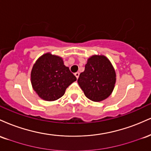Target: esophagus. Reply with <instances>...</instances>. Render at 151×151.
<instances>
[{
	"label": "esophagus",
	"mask_w": 151,
	"mask_h": 151,
	"mask_svg": "<svg viewBox=\"0 0 151 151\" xmlns=\"http://www.w3.org/2000/svg\"><path fill=\"white\" fill-rule=\"evenodd\" d=\"M74 75H75V77H77V79H78V78H79V72H76V73L74 74Z\"/></svg>",
	"instance_id": "34e87169"
}]
</instances>
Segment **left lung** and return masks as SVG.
<instances>
[{
  "instance_id": "obj_1",
  "label": "left lung",
  "mask_w": 151,
  "mask_h": 151,
  "mask_svg": "<svg viewBox=\"0 0 151 151\" xmlns=\"http://www.w3.org/2000/svg\"><path fill=\"white\" fill-rule=\"evenodd\" d=\"M116 80V74L110 60L104 55H94L87 60L77 82L86 97L98 102L111 94Z\"/></svg>"
}]
</instances>
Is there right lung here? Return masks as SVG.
Instances as JSON below:
<instances>
[{
    "mask_svg": "<svg viewBox=\"0 0 151 151\" xmlns=\"http://www.w3.org/2000/svg\"><path fill=\"white\" fill-rule=\"evenodd\" d=\"M30 79L39 97L52 101L62 97L77 78L64 65L61 57L47 52L36 60L31 70Z\"/></svg>",
    "mask_w": 151,
    "mask_h": 151,
    "instance_id": "add662e5",
    "label": "right lung"
}]
</instances>
